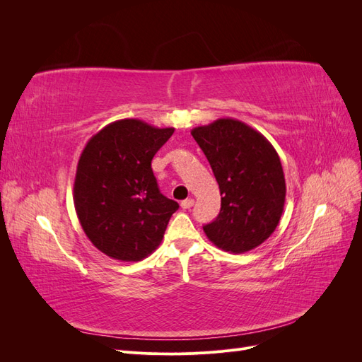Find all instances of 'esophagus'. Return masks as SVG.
<instances>
[{"label":"esophagus","instance_id":"obj_1","mask_svg":"<svg viewBox=\"0 0 362 362\" xmlns=\"http://www.w3.org/2000/svg\"><path fill=\"white\" fill-rule=\"evenodd\" d=\"M193 204H194V201H193L192 198H189V199H184V201L181 202V206L184 208V210H189V208L193 206Z\"/></svg>","mask_w":362,"mask_h":362}]
</instances>
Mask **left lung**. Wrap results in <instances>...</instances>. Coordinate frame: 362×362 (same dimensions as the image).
Masks as SVG:
<instances>
[{
	"label": "left lung",
	"mask_w": 362,
	"mask_h": 362,
	"mask_svg": "<svg viewBox=\"0 0 362 362\" xmlns=\"http://www.w3.org/2000/svg\"><path fill=\"white\" fill-rule=\"evenodd\" d=\"M221 189V213L204 225L218 249H255L275 231L286 204V178L270 141L237 119H217L192 129Z\"/></svg>",
	"instance_id": "left-lung-1"
}]
</instances>
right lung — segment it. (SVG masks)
<instances>
[{
	"mask_svg": "<svg viewBox=\"0 0 362 362\" xmlns=\"http://www.w3.org/2000/svg\"><path fill=\"white\" fill-rule=\"evenodd\" d=\"M173 131L120 119L84 146L74 182L75 211L86 235L107 257L140 261L161 243L180 205L160 193L151 161Z\"/></svg>",
	"mask_w": 362,
	"mask_h": 362,
	"instance_id": "right-lung-1",
	"label": "right lung"
}]
</instances>
